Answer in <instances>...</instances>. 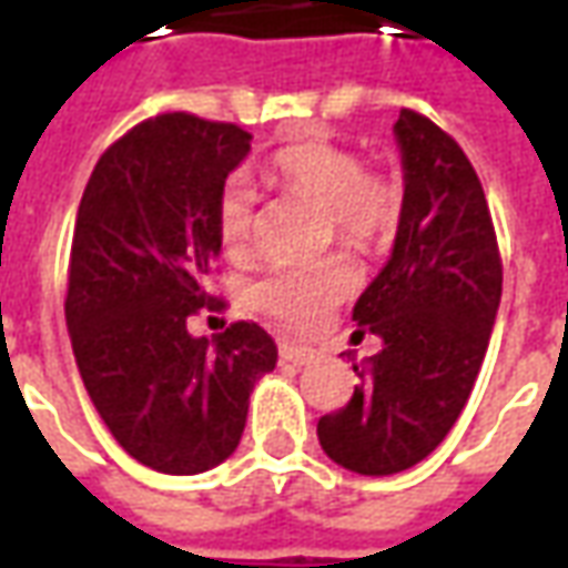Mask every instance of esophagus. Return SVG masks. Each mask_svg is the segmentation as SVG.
Instances as JSON below:
<instances>
[{
	"label": "esophagus",
	"mask_w": 568,
	"mask_h": 568,
	"mask_svg": "<svg viewBox=\"0 0 568 568\" xmlns=\"http://www.w3.org/2000/svg\"><path fill=\"white\" fill-rule=\"evenodd\" d=\"M280 358H283V362H288V365H307V362H313V358H316V353H313L310 346H297V344H288V341H283V344H280Z\"/></svg>",
	"instance_id": "34e87169"
}]
</instances>
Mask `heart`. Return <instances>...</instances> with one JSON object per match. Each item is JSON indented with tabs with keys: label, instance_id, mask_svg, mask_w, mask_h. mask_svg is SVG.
I'll return each instance as SVG.
<instances>
[{
	"label": "heart",
	"instance_id": "obj_1",
	"mask_svg": "<svg viewBox=\"0 0 568 568\" xmlns=\"http://www.w3.org/2000/svg\"><path fill=\"white\" fill-rule=\"evenodd\" d=\"M280 191L310 197L325 210L328 236L374 252L402 231L407 206L405 182L395 173L365 170L362 154L328 140H304L273 151L264 166ZM215 234L231 261L246 264L258 255V197L246 175H231L215 203ZM358 288V267L346 252L273 267L252 285V304L288 328H316L341 301Z\"/></svg>",
	"mask_w": 568,
	"mask_h": 568
}]
</instances>
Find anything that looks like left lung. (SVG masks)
I'll return each instance as SVG.
<instances>
[{
    "instance_id": "1",
    "label": "left lung",
    "mask_w": 568,
    "mask_h": 568,
    "mask_svg": "<svg viewBox=\"0 0 568 568\" xmlns=\"http://www.w3.org/2000/svg\"><path fill=\"white\" fill-rule=\"evenodd\" d=\"M405 222L389 264L358 297L356 334L383 349L341 410L316 426L322 450L358 475L405 471L438 447L471 395L501 297L496 227L475 166L450 133L402 109Z\"/></svg>"
}]
</instances>
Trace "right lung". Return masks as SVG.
Listing matches in <instances>:
<instances>
[{
	"instance_id": "obj_1",
	"label": "right lung",
	"mask_w": 568,
	"mask_h": 568,
	"mask_svg": "<svg viewBox=\"0 0 568 568\" xmlns=\"http://www.w3.org/2000/svg\"><path fill=\"white\" fill-rule=\"evenodd\" d=\"M248 140L187 112L149 118L103 151L75 215L67 325L81 381L112 438L163 475L224 463L252 386L276 365L255 322L187 334L200 310L224 307L206 292L222 248L215 203Z\"/></svg>"
}]
</instances>
